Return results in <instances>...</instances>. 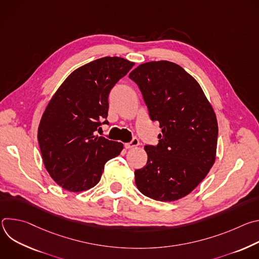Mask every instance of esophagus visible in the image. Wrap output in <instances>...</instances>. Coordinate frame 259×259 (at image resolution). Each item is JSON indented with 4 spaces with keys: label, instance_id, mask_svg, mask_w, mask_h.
Masks as SVG:
<instances>
[{
    "label": "esophagus",
    "instance_id": "esophagus-1",
    "mask_svg": "<svg viewBox=\"0 0 259 259\" xmlns=\"http://www.w3.org/2000/svg\"><path fill=\"white\" fill-rule=\"evenodd\" d=\"M138 145H139V140L136 137H134L130 142L125 143L126 149H134V147H136Z\"/></svg>",
    "mask_w": 259,
    "mask_h": 259
}]
</instances>
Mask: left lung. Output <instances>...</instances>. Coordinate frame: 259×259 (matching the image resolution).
I'll return each instance as SVG.
<instances>
[{
	"mask_svg": "<svg viewBox=\"0 0 259 259\" xmlns=\"http://www.w3.org/2000/svg\"><path fill=\"white\" fill-rule=\"evenodd\" d=\"M129 78L138 85L152 121L162 128L158 145L144 146L147 162L134 172L136 187L157 201L179 200L199 186L215 162L213 107L196 79L176 63L145 62Z\"/></svg>",
	"mask_w": 259,
	"mask_h": 259,
	"instance_id": "1",
	"label": "left lung"
}]
</instances>
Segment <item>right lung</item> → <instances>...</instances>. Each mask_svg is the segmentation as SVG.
<instances>
[{"mask_svg":"<svg viewBox=\"0 0 259 259\" xmlns=\"http://www.w3.org/2000/svg\"><path fill=\"white\" fill-rule=\"evenodd\" d=\"M133 65L116 56L91 61L73 70L46 106L38 140L45 168L62 189L79 193L95 187L105 163L122 152V142L94 132L107 124L108 94Z\"/></svg>","mask_w":259,"mask_h":259,"instance_id":"1","label":"right lung"}]
</instances>
